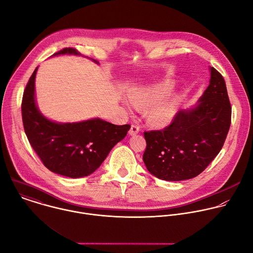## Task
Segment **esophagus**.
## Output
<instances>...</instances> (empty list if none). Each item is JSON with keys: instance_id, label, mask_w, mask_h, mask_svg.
<instances>
[{"instance_id": "1", "label": "esophagus", "mask_w": 253, "mask_h": 253, "mask_svg": "<svg viewBox=\"0 0 253 253\" xmlns=\"http://www.w3.org/2000/svg\"><path fill=\"white\" fill-rule=\"evenodd\" d=\"M139 131H140V127H139L138 125L132 124V125H131V128H130V130H129V134H130V135H136V134L139 133Z\"/></svg>"}]
</instances>
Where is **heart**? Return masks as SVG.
Listing matches in <instances>:
<instances>
[{"label": "heart", "mask_w": 253, "mask_h": 253, "mask_svg": "<svg viewBox=\"0 0 253 253\" xmlns=\"http://www.w3.org/2000/svg\"><path fill=\"white\" fill-rule=\"evenodd\" d=\"M173 89V84L166 81L153 86L138 88L131 92L130 99L126 100L129 108L133 104L141 109H146L147 122L156 128L168 126L175 117L181 98L179 95H168Z\"/></svg>", "instance_id": "heart-1"}]
</instances>
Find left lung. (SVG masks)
Returning a JSON list of instances; mask_svg holds the SVG:
<instances>
[{
    "mask_svg": "<svg viewBox=\"0 0 253 253\" xmlns=\"http://www.w3.org/2000/svg\"><path fill=\"white\" fill-rule=\"evenodd\" d=\"M210 84L196 107L178 111L163 130L145 131L143 161L156 177L179 181L199 175L222 150L232 122L223 76L211 67Z\"/></svg>",
    "mask_w": 253,
    "mask_h": 253,
    "instance_id": "8db88e82",
    "label": "left lung"
}]
</instances>
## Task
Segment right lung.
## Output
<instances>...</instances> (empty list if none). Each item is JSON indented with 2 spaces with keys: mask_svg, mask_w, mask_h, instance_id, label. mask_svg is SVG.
I'll return each instance as SVG.
<instances>
[{
  "mask_svg": "<svg viewBox=\"0 0 253 253\" xmlns=\"http://www.w3.org/2000/svg\"><path fill=\"white\" fill-rule=\"evenodd\" d=\"M60 54L80 53L68 47L52 56ZM36 71L37 67L29 78L21 101L26 137L42 164L52 172L71 178L87 176L100 167L111 149L124 139L131 126L114 125L98 118L66 124L46 119L35 105Z\"/></svg>",
  "mask_w": 253,
  "mask_h": 253,
  "instance_id": "1",
  "label": "right lung"
}]
</instances>
